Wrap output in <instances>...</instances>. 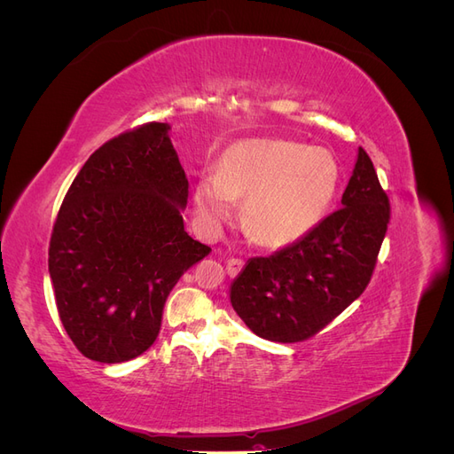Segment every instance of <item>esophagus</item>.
I'll return each instance as SVG.
<instances>
[{
	"label": "esophagus",
	"mask_w": 454,
	"mask_h": 454,
	"mask_svg": "<svg viewBox=\"0 0 454 454\" xmlns=\"http://www.w3.org/2000/svg\"><path fill=\"white\" fill-rule=\"evenodd\" d=\"M242 265H244V263H242L240 259H229L227 265H225L229 277H237V274L242 270Z\"/></svg>",
	"instance_id": "34e87169"
}]
</instances>
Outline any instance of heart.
<instances>
[{
  "label": "heart",
  "mask_w": 454,
  "mask_h": 454,
  "mask_svg": "<svg viewBox=\"0 0 454 454\" xmlns=\"http://www.w3.org/2000/svg\"><path fill=\"white\" fill-rule=\"evenodd\" d=\"M339 164L324 147L287 140L232 144L219 159L217 176L197 187V208L222 222L246 199L244 229L269 248L294 244L322 222L339 187Z\"/></svg>",
  "instance_id": "1"
}]
</instances>
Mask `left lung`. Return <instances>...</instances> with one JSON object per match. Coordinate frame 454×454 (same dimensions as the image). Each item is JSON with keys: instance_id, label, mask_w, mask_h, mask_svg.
<instances>
[{"instance_id": "left-lung-1", "label": "left lung", "mask_w": 454, "mask_h": 454, "mask_svg": "<svg viewBox=\"0 0 454 454\" xmlns=\"http://www.w3.org/2000/svg\"><path fill=\"white\" fill-rule=\"evenodd\" d=\"M340 204L301 240L252 257L232 282V309L261 339L307 340L364 294L390 222L388 195L364 147Z\"/></svg>"}]
</instances>
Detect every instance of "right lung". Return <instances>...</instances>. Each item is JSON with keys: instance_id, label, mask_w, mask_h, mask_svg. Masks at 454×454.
Returning <instances> with one entry per match:
<instances>
[{"instance_id": "right-lung-1", "label": "right lung", "mask_w": 454, "mask_h": 454, "mask_svg": "<svg viewBox=\"0 0 454 454\" xmlns=\"http://www.w3.org/2000/svg\"><path fill=\"white\" fill-rule=\"evenodd\" d=\"M168 130L145 122L96 149L54 222V299L67 337L89 360L121 364L144 354L172 287L212 252L184 229L189 182Z\"/></svg>"}]
</instances>
